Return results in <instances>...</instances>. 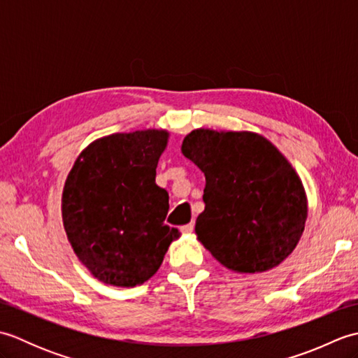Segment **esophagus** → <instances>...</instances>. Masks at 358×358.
Here are the masks:
<instances>
[{"mask_svg": "<svg viewBox=\"0 0 358 358\" xmlns=\"http://www.w3.org/2000/svg\"><path fill=\"white\" fill-rule=\"evenodd\" d=\"M194 227H195V224H194V222H191L185 226H181V231H183L185 234H191L194 231Z\"/></svg>", "mask_w": 358, "mask_h": 358, "instance_id": "34e87169", "label": "esophagus"}]
</instances>
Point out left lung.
<instances>
[{
	"label": "left lung",
	"instance_id": "obj_1",
	"mask_svg": "<svg viewBox=\"0 0 358 358\" xmlns=\"http://www.w3.org/2000/svg\"><path fill=\"white\" fill-rule=\"evenodd\" d=\"M181 152L206 177L195 232L226 268H275L295 249L308 217L306 194L287 159L262 135L196 129Z\"/></svg>",
	"mask_w": 358,
	"mask_h": 358
}]
</instances>
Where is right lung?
<instances>
[{
	"label": "right lung",
	"mask_w": 358,
	"mask_h": 358,
	"mask_svg": "<svg viewBox=\"0 0 358 358\" xmlns=\"http://www.w3.org/2000/svg\"><path fill=\"white\" fill-rule=\"evenodd\" d=\"M167 132L136 131L81 152L63 191V223L75 254L103 283L134 287L158 271L178 229L164 223L169 195L155 185Z\"/></svg>",
	"instance_id": "obj_1"
}]
</instances>
